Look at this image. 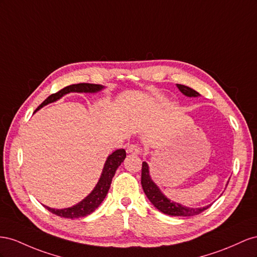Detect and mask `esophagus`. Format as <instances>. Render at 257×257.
<instances>
[{"label":"esophagus","instance_id":"esophagus-1","mask_svg":"<svg viewBox=\"0 0 257 257\" xmlns=\"http://www.w3.org/2000/svg\"><path fill=\"white\" fill-rule=\"evenodd\" d=\"M127 152L129 154H134V155H139V154L141 153V150L137 144H130V145H128Z\"/></svg>","mask_w":257,"mask_h":257}]
</instances>
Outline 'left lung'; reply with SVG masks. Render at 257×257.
<instances>
[{
  "mask_svg": "<svg viewBox=\"0 0 257 257\" xmlns=\"http://www.w3.org/2000/svg\"><path fill=\"white\" fill-rule=\"evenodd\" d=\"M179 90L185 94L186 97H198L200 96L196 90L192 89L187 86L177 84ZM141 184L143 187L144 193L146 197L149 198V200L154 204V207L158 209L160 212H163L165 214L172 215V216H193L201 213L204 210H207L210 206L202 207V208H189L182 206L181 203H178L175 201H171L168 198L160 192L158 186L153 182L150 170H149V165L143 161L142 164V174H141Z\"/></svg>",
  "mask_w": 257,
  "mask_h": 257,
  "instance_id": "obj_1",
  "label": "left lung"
}]
</instances>
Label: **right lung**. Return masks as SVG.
<instances>
[{"label":"right lung","mask_w":257,"mask_h":257,"mask_svg":"<svg viewBox=\"0 0 257 257\" xmlns=\"http://www.w3.org/2000/svg\"><path fill=\"white\" fill-rule=\"evenodd\" d=\"M104 86L102 85L87 84V83L70 85L68 87H64L63 89L59 90L56 93L50 94V96L35 109V112L39 111V109L42 108L44 105H47L49 103H53V102L57 100H59L61 97H63L64 94L67 93H70V92L93 93V92H98L102 90ZM124 158H126V151L123 149L116 150L115 152H113L105 161L103 170H102L100 180L97 183L96 187L92 189V192L88 195L85 199L75 204V206H73L71 208H65V209H53L47 206H44V207H45L49 212H51V213H54L58 216L65 217V218L84 217V216H87L88 214L92 213V212L100 206L101 202L104 200V198L109 189V186H111L112 179L115 175L117 168L121 165Z\"/></svg>","instance_id":"obj_1"}]
</instances>
